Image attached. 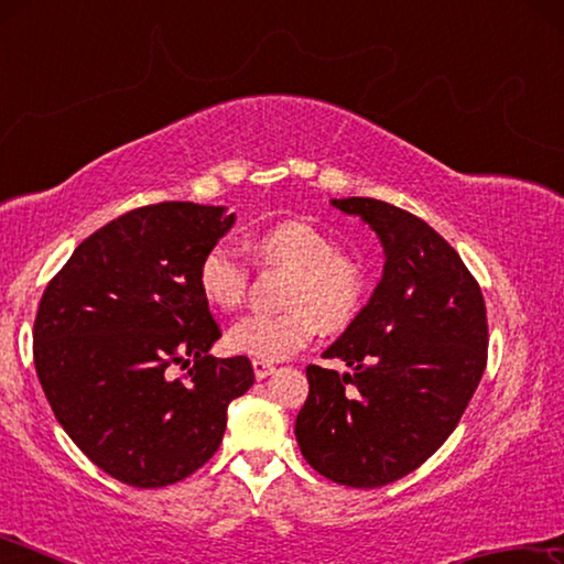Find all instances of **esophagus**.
<instances>
[{
  "label": "esophagus",
  "mask_w": 564,
  "mask_h": 564,
  "mask_svg": "<svg viewBox=\"0 0 564 564\" xmlns=\"http://www.w3.org/2000/svg\"><path fill=\"white\" fill-rule=\"evenodd\" d=\"M251 366H253V373H256V378H259V380L269 378V376L273 373V370H275L273 362H265V360H253Z\"/></svg>",
  "instance_id": "esophagus-1"
}]
</instances>
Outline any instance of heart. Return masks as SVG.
<instances>
[{
	"instance_id": "heart-1",
	"label": "heart",
	"mask_w": 564,
	"mask_h": 564,
	"mask_svg": "<svg viewBox=\"0 0 564 564\" xmlns=\"http://www.w3.org/2000/svg\"><path fill=\"white\" fill-rule=\"evenodd\" d=\"M251 253L263 265L289 271L281 313H253L228 330L234 352L256 360H283L308 346L316 333H343L366 301V275L356 261L338 253L318 228L283 221L251 238ZM196 285L208 305L236 311L246 299L248 265L228 246H214L196 265Z\"/></svg>"
}]
</instances>
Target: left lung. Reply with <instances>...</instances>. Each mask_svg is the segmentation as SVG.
Instances as JSON below:
<instances>
[{"instance_id":"left-lung-1","label":"left lung","mask_w":564,"mask_h":564,"mask_svg":"<svg viewBox=\"0 0 564 564\" xmlns=\"http://www.w3.org/2000/svg\"><path fill=\"white\" fill-rule=\"evenodd\" d=\"M383 243V279L352 326L308 366L295 441L323 477L380 488L423 465L460 423L488 362L482 291L423 218L378 198H333Z\"/></svg>"}]
</instances>
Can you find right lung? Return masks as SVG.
Returning <instances> with one entry per match:
<instances>
[{"label": "right lung", "instance_id": "obj_1", "mask_svg": "<svg viewBox=\"0 0 564 564\" xmlns=\"http://www.w3.org/2000/svg\"><path fill=\"white\" fill-rule=\"evenodd\" d=\"M234 221L191 202L133 208L84 238L44 289V395L76 447L131 488H164L208 463L228 403L256 380L246 356H208L221 328L196 285L198 261ZM174 365L192 368L174 379Z\"/></svg>", "mask_w": 564, "mask_h": 564}]
</instances>
